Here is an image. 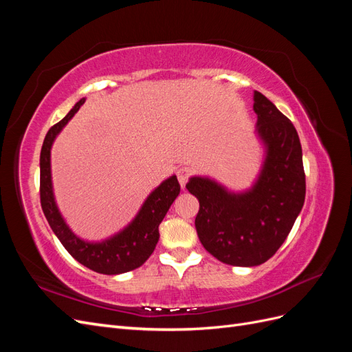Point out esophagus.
Segmentation results:
<instances>
[{
	"label": "esophagus",
	"mask_w": 352,
	"mask_h": 352,
	"mask_svg": "<svg viewBox=\"0 0 352 352\" xmlns=\"http://www.w3.org/2000/svg\"><path fill=\"white\" fill-rule=\"evenodd\" d=\"M176 175H177V180H179V184H180V188L185 189L186 182H188V177H189V175H190V170H189L188 167H180V168L177 170Z\"/></svg>",
	"instance_id": "esophagus-1"
}]
</instances>
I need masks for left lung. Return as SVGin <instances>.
I'll return each mask as SVG.
<instances>
[{
	"label": "left lung",
	"mask_w": 352,
	"mask_h": 352,
	"mask_svg": "<svg viewBox=\"0 0 352 352\" xmlns=\"http://www.w3.org/2000/svg\"><path fill=\"white\" fill-rule=\"evenodd\" d=\"M255 136L263 162L254 184L230 190L208 176H192L186 189L199 201L198 238L229 265L254 267L280 248L305 199L302 148L295 126L276 105L254 91Z\"/></svg>",
	"instance_id": "obj_1"
}]
</instances>
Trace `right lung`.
Returning <instances> with one entry per match:
<instances>
[{
    "label": "right lung",
    "instance_id": "1",
    "mask_svg": "<svg viewBox=\"0 0 352 352\" xmlns=\"http://www.w3.org/2000/svg\"><path fill=\"white\" fill-rule=\"evenodd\" d=\"M85 100L73 105L65 119L48 131L41 150V206L52 232L67 250L72 257L97 273L120 274L135 270L150 258L155 250L160 233L158 226L163 221L170 206L180 192L177 177L172 175L163 180L142 202L140 211L122 230L101 241H87L74 233L66 223L57 206L51 175V148L58 133L79 111Z\"/></svg>",
    "mask_w": 352,
    "mask_h": 352
}]
</instances>
